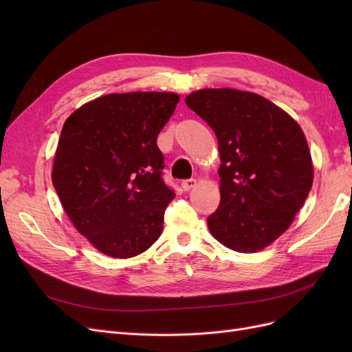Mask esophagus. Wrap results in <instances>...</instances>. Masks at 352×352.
I'll list each match as a JSON object with an SVG mask.
<instances>
[{
    "label": "esophagus",
    "mask_w": 352,
    "mask_h": 352,
    "mask_svg": "<svg viewBox=\"0 0 352 352\" xmlns=\"http://www.w3.org/2000/svg\"><path fill=\"white\" fill-rule=\"evenodd\" d=\"M195 185H197V179H194V177L185 179L184 182H182V188H184V190H189L190 188H194Z\"/></svg>",
    "instance_id": "34e87169"
}]
</instances>
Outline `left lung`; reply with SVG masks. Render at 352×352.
I'll return each instance as SVG.
<instances>
[{
    "instance_id": "obj_1",
    "label": "left lung",
    "mask_w": 352,
    "mask_h": 352,
    "mask_svg": "<svg viewBox=\"0 0 352 352\" xmlns=\"http://www.w3.org/2000/svg\"><path fill=\"white\" fill-rule=\"evenodd\" d=\"M185 102L219 142L220 204L207 219L211 235L238 252L263 250L291 226L313 185L300 124L252 92L201 89Z\"/></svg>"
}]
</instances>
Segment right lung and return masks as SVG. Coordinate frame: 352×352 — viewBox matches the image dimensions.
Returning <instances> with one entry per match:
<instances>
[{
    "instance_id": "add662e5",
    "label": "right lung",
    "mask_w": 352,
    "mask_h": 352,
    "mask_svg": "<svg viewBox=\"0 0 352 352\" xmlns=\"http://www.w3.org/2000/svg\"><path fill=\"white\" fill-rule=\"evenodd\" d=\"M177 102L170 92L110 94L63 126L52 185L74 228L105 255L135 257L162 235L175 192L157 136Z\"/></svg>"
}]
</instances>
